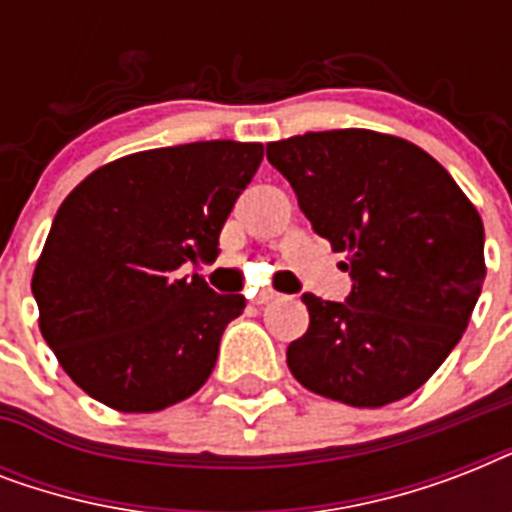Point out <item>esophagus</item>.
Listing matches in <instances>:
<instances>
[{"label":"esophagus","instance_id":"esophagus-1","mask_svg":"<svg viewBox=\"0 0 512 512\" xmlns=\"http://www.w3.org/2000/svg\"><path fill=\"white\" fill-rule=\"evenodd\" d=\"M271 300H279V292H273V289H260L255 295V303L257 305H265L271 303Z\"/></svg>","mask_w":512,"mask_h":512}]
</instances>
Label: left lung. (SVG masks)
<instances>
[{
  "label": "left lung",
  "mask_w": 512,
  "mask_h": 512,
  "mask_svg": "<svg viewBox=\"0 0 512 512\" xmlns=\"http://www.w3.org/2000/svg\"><path fill=\"white\" fill-rule=\"evenodd\" d=\"M268 162L350 273L345 303L303 295L311 324L289 342V372L348 406L414 393L460 342L481 295L476 207L433 156L372 130L276 140Z\"/></svg>",
  "instance_id": "1"
}]
</instances>
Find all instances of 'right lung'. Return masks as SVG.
I'll return each mask as SVG.
<instances>
[{
  "label": "right lung",
  "instance_id": "add662e5",
  "mask_svg": "<svg viewBox=\"0 0 512 512\" xmlns=\"http://www.w3.org/2000/svg\"><path fill=\"white\" fill-rule=\"evenodd\" d=\"M263 162L260 143L201 140L100 167L60 204L31 292L60 366L95 401L159 412L215 369L244 311L185 263H212L220 231Z\"/></svg>",
  "mask_w": 512,
  "mask_h": 512
}]
</instances>
